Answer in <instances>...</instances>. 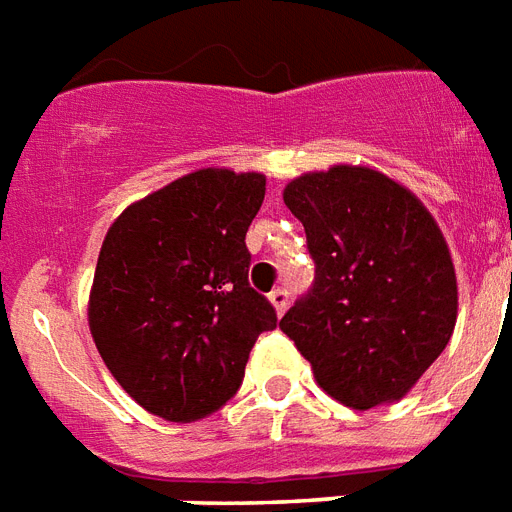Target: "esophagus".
I'll use <instances>...</instances> for the list:
<instances>
[{
	"label": "esophagus",
	"mask_w": 512,
	"mask_h": 512,
	"mask_svg": "<svg viewBox=\"0 0 512 512\" xmlns=\"http://www.w3.org/2000/svg\"><path fill=\"white\" fill-rule=\"evenodd\" d=\"M268 299H270V305L276 307L278 315L286 313V307H289V292H286V289H273V292L268 294Z\"/></svg>",
	"instance_id": "obj_1"
}]
</instances>
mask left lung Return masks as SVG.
<instances>
[{
  "label": "left lung",
  "mask_w": 512,
  "mask_h": 512,
  "mask_svg": "<svg viewBox=\"0 0 512 512\" xmlns=\"http://www.w3.org/2000/svg\"><path fill=\"white\" fill-rule=\"evenodd\" d=\"M284 202L305 226L315 281L278 326L336 402L402 400L458 321V278L436 220L413 191L363 165L294 178Z\"/></svg>",
  "instance_id": "8db88e82"
}]
</instances>
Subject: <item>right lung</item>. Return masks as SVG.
<instances>
[{
  "instance_id": "right-lung-1",
  "label": "right lung",
  "mask_w": 512,
  "mask_h": 512,
  "mask_svg": "<svg viewBox=\"0 0 512 512\" xmlns=\"http://www.w3.org/2000/svg\"><path fill=\"white\" fill-rule=\"evenodd\" d=\"M263 173L202 168L128 205L99 249L89 328L99 355L144 410L189 423L242 386L276 310L249 286L244 236Z\"/></svg>"
}]
</instances>
